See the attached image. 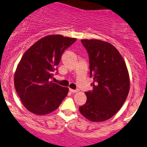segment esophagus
Listing matches in <instances>:
<instances>
[{"label":"esophagus","mask_w":147,"mask_h":147,"mask_svg":"<svg viewBox=\"0 0 147 147\" xmlns=\"http://www.w3.org/2000/svg\"><path fill=\"white\" fill-rule=\"evenodd\" d=\"M69 91L72 93H77L79 91V90L78 89H76V90H74V89H72V88H69Z\"/></svg>","instance_id":"obj_1"}]
</instances>
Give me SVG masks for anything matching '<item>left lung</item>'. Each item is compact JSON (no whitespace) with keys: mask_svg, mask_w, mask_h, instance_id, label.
Masks as SVG:
<instances>
[{"mask_svg":"<svg viewBox=\"0 0 147 147\" xmlns=\"http://www.w3.org/2000/svg\"><path fill=\"white\" fill-rule=\"evenodd\" d=\"M81 42L88 53L94 82L92 91L86 92L87 101L79 110L90 121H105L120 110L128 95V71L120 52L109 42L96 39Z\"/></svg>","mask_w":147,"mask_h":147,"instance_id":"left-lung-1","label":"left lung"}]
</instances>
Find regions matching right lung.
I'll list each match as a JSON object with an SVG mask.
<instances>
[{
  "instance_id": "obj_1",
  "label": "right lung",
  "mask_w": 147,
  "mask_h": 147,
  "mask_svg": "<svg viewBox=\"0 0 147 147\" xmlns=\"http://www.w3.org/2000/svg\"><path fill=\"white\" fill-rule=\"evenodd\" d=\"M76 38L50 35L35 42L25 51L14 74V86L24 107L44 115L56 110L67 96L69 88L51 81L53 72L64 50Z\"/></svg>"
}]
</instances>
